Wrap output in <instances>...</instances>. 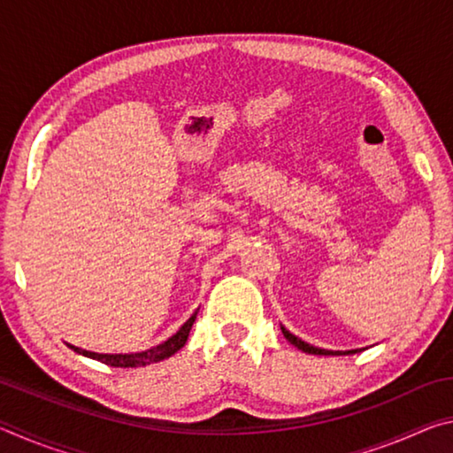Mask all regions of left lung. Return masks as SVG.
Here are the masks:
<instances>
[{
  "label": "left lung",
  "instance_id": "1",
  "mask_svg": "<svg viewBox=\"0 0 453 453\" xmlns=\"http://www.w3.org/2000/svg\"><path fill=\"white\" fill-rule=\"evenodd\" d=\"M281 334L286 335V340H288L289 343H294V346H296L297 349H302V351H305V354H311V356H354V354H357V351H359V349L334 351V349H321V348H316V346H311V343L300 340V337H296L294 334H289L288 329L283 327V326H281Z\"/></svg>",
  "mask_w": 453,
  "mask_h": 453
}]
</instances>
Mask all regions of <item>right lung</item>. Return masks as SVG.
Here are the masks:
<instances>
[{"instance_id":"add662e5","label":"right lung","mask_w":453,"mask_h":453,"mask_svg":"<svg viewBox=\"0 0 453 453\" xmlns=\"http://www.w3.org/2000/svg\"><path fill=\"white\" fill-rule=\"evenodd\" d=\"M196 316H197V311L191 313V318L186 321V324H183L172 337H167L165 342L159 343V346H153L145 351H135V354H97V351L75 348V346H72V343H67V348H72L75 354L86 356L89 359H97V362L111 365V367H143V365L157 364V362H162V359L172 357L175 351H180L183 346H186L189 329H191V326H194Z\"/></svg>"}]
</instances>
